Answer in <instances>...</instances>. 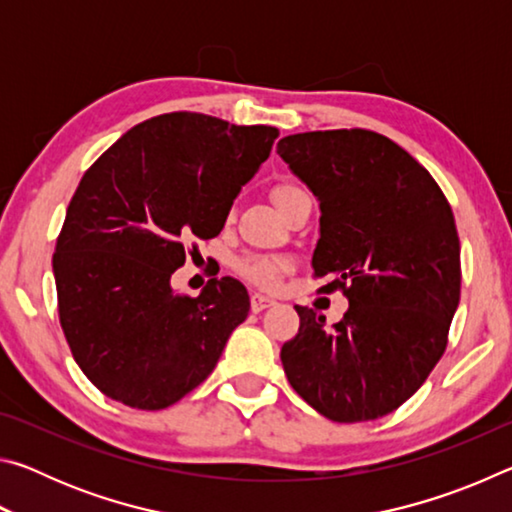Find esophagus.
Here are the masks:
<instances>
[{"label": "esophagus", "instance_id": "34e87169", "mask_svg": "<svg viewBox=\"0 0 512 512\" xmlns=\"http://www.w3.org/2000/svg\"><path fill=\"white\" fill-rule=\"evenodd\" d=\"M273 305H275V298L264 296V293H253V296H250V309L253 311H264L266 307H273Z\"/></svg>", "mask_w": 512, "mask_h": 512}]
</instances>
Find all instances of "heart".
<instances>
[{"label": "heart", "mask_w": 512, "mask_h": 512, "mask_svg": "<svg viewBox=\"0 0 512 512\" xmlns=\"http://www.w3.org/2000/svg\"><path fill=\"white\" fill-rule=\"evenodd\" d=\"M273 201L275 205L280 207V212L287 207L289 203L296 201V198L305 196L307 192L298 185L293 183H280L273 187ZM284 264L282 259H275V257H266V255H248V257H241L237 262V271L250 280L257 287H264V289H271L275 287L277 277L284 271Z\"/></svg>", "instance_id": "1"}]
</instances>
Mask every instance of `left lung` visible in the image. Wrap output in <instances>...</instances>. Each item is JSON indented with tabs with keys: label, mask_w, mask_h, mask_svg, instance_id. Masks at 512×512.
<instances>
[{
	"label": "left lung",
	"mask_w": 512,
	"mask_h": 512,
	"mask_svg": "<svg viewBox=\"0 0 512 512\" xmlns=\"http://www.w3.org/2000/svg\"><path fill=\"white\" fill-rule=\"evenodd\" d=\"M277 153L318 198L314 275L350 302L332 327L296 307L284 372L327 420H377L418 391L447 348L461 300L452 207L418 160L363 128L282 137Z\"/></svg>",
	"instance_id": "obj_1"
}]
</instances>
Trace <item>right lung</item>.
I'll return each mask as SVG.
<instances>
[{
  "label": "right lung",
  "mask_w": 512,
  "mask_h": 512,
  "mask_svg": "<svg viewBox=\"0 0 512 512\" xmlns=\"http://www.w3.org/2000/svg\"><path fill=\"white\" fill-rule=\"evenodd\" d=\"M280 131L169 112L133 126L85 171L54 253L58 316L103 395L158 411L214 370L250 309L235 277L178 296L189 239H212Z\"/></svg>",
  "instance_id": "add662e5"
}]
</instances>
